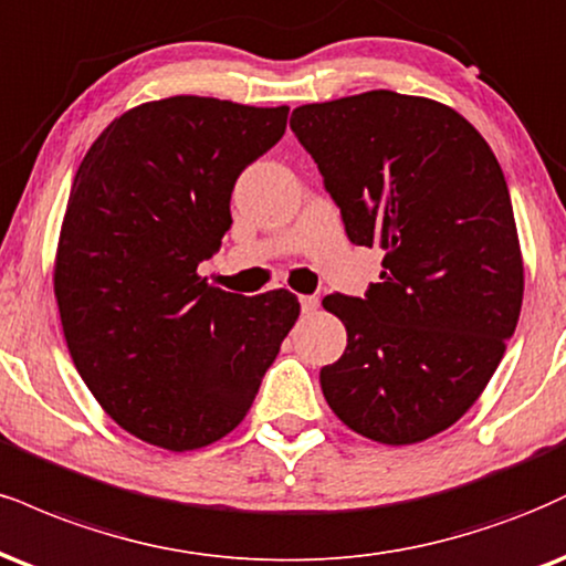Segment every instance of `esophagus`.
<instances>
[{
	"instance_id": "1",
	"label": "esophagus",
	"mask_w": 566,
	"mask_h": 566,
	"mask_svg": "<svg viewBox=\"0 0 566 566\" xmlns=\"http://www.w3.org/2000/svg\"><path fill=\"white\" fill-rule=\"evenodd\" d=\"M318 308V297L316 295H303L301 297V311L303 313H313Z\"/></svg>"
}]
</instances>
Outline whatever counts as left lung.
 I'll list each match as a JSON object with an SVG mask.
<instances>
[{"label": "left lung", "instance_id": "8db88e82", "mask_svg": "<svg viewBox=\"0 0 566 566\" xmlns=\"http://www.w3.org/2000/svg\"><path fill=\"white\" fill-rule=\"evenodd\" d=\"M350 242L382 248L366 297L326 295L348 332L322 369L343 424L413 446L455 424L499 369L522 311L514 208L493 149L453 107L374 92L292 111Z\"/></svg>", "mask_w": 566, "mask_h": 566}]
</instances>
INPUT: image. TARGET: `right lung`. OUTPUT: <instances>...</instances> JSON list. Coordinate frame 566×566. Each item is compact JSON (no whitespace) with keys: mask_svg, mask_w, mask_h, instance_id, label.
I'll list each match as a JSON object with an SVG mask.
<instances>
[{"mask_svg":"<svg viewBox=\"0 0 566 566\" xmlns=\"http://www.w3.org/2000/svg\"><path fill=\"white\" fill-rule=\"evenodd\" d=\"M287 113L145 102L81 160L54 255L60 322L97 403L149 446L184 453L234 430L301 316L287 290L244 297L197 274L231 227L234 181L282 139Z\"/></svg>","mask_w":566,"mask_h":566,"instance_id":"add662e5","label":"right lung"}]
</instances>
